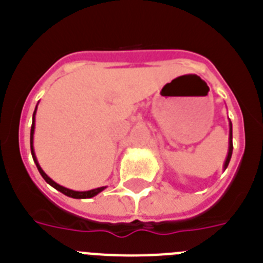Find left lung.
<instances>
[{
    "instance_id": "1",
    "label": "left lung",
    "mask_w": 263,
    "mask_h": 263,
    "mask_svg": "<svg viewBox=\"0 0 263 263\" xmlns=\"http://www.w3.org/2000/svg\"><path fill=\"white\" fill-rule=\"evenodd\" d=\"M232 152H233V142H232V122L229 121V148H228V155H227V159H225V163L222 168H227L228 164H229V160L232 158Z\"/></svg>"
}]
</instances>
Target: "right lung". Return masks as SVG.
<instances>
[{"label":"right lung","instance_id":"obj_1","mask_svg":"<svg viewBox=\"0 0 263 263\" xmlns=\"http://www.w3.org/2000/svg\"><path fill=\"white\" fill-rule=\"evenodd\" d=\"M36 106H38V105H36ZM35 113H36V108H35V110H34V113H32V125H31V132H30V147H31L32 159H34V162H35L36 168H38V171H39V174L42 175V178L45 179L48 184L52 185L55 190L60 191L62 194L66 195V196L73 197V199H89V197L96 196L97 194H100L101 191H104L106 187H99V188H95V190H89V191H81V192L80 191H73V190H69V188L63 187V185H60V184H58V183L53 182L52 179H51L50 176H48L47 174L43 171V170H42V167L39 166V163H38V160H36L35 152H34V130H35Z\"/></svg>","mask_w":263,"mask_h":263}]
</instances>
